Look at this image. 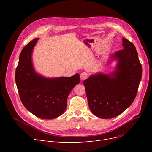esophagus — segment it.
Instances as JSON below:
<instances>
[{
    "label": "esophagus",
    "instance_id": "obj_1",
    "mask_svg": "<svg viewBox=\"0 0 152 152\" xmlns=\"http://www.w3.org/2000/svg\"><path fill=\"white\" fill-rule=\"evenodd\" d=\"M80 79L81 80H84L86 79H87V77H88V74L86 72H82L80 73Z\"/></svg>",
    "mask_w": 152,
    "mask_h": 152
}]
</instances>
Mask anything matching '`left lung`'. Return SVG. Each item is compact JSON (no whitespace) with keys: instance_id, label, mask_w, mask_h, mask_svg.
I'll return each instance as SVG.
<instances>
[{"instance_id":"obj_1","label":"left lung","mask_w":152,"mask_h":152,"mask_svg":"<svg viewBox=\"0 0 152 152\" xmlns=\"http://www.w3.org/2000/svg\"><path fill=\"white\" fill-rule=\"evenodd\" d=\"M124 49L112 55L118 61L116 70L108 75L96 73L84 81L89 107L101 118L118 116L134 100L142 76V66L136 48L122 38Z\"/></svg>"}]
</instances>
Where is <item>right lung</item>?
Returning <instances> with one entry per match:
<instances>
[{
	"instance_id": "add662e5",
	"label": "right lung",
	"mask_w": 152,
	"mask_h": 152,
	"mask_svg": "<svg viewBox=\"0 0 152 152\" xmlns=\"http://www.w3.org/2000/svg\"><path fill=\"white\" fill-rule=\"evenodd\" d=\"M35 39L21 50L15 80L24 107L36 117L53 119L63 113L72 89L80 82L79 73L70 77L47 79L37 73L32 65L31 53L38 40Z\"/></svg>"
}]
</instances>
